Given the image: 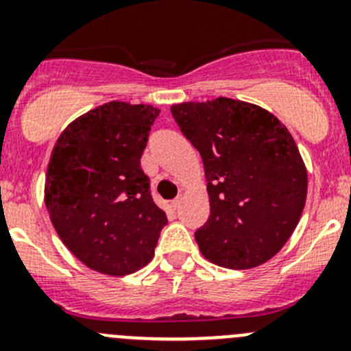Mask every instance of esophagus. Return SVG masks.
Returning a JSON list of instances; mask_svg holds the SVG:
<instances>
[{
    "instance_id": "1",
    "label": "esophagus",
    "mask_w": 351,
    "mask_h": 351,
    "mask_svg": "<svg viewBox=\"0 0 351 351\" xmlns=\"http://www.w3.org/2000/svg\"><path fill=\"white\" fill-rule=\"evenodd\" d=\"M180 204H182V197H178V198H175V200H171V207L173 208H178Z\"/></svg>"
}]
</instances>
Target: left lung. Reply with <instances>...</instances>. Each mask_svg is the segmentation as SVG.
Instances as JSON below:
<instances>
[{"mask_svg":"<svg viewBox=\"0 0 351 351\" xmlns=\"http://www.w3.org/2000/svg\"><path fill=\"white\" fill-rule=\"evenodd\" d=\"M173 119L204 161L210 215L197 229L202 254L236 270L274 258L299 224L307 171L274 113L232 98L186 101Z\"/></svg>","mask_w":351,"mask_h":351,"instance_id":"left-lung-1","label":"left lung"}]
</instances>
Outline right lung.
<instances>
[{"label": "right lung", "mask_w": 351, "mask_h": 351, "mask_svg": "<svg viewBox=\"0 0 351 351\" xmlns=\"http://www.w3.org/2000/svg\"><path fill=\"white\" fill-rule=\"evenodd\" d=\"M151 105L108 101L77 117L59 136L45 175V207L67 250L88 268L134 274L154 254L166 214L141 168Z\"/></svg>", "instance_id": "right-lung-1"}]
</instances>
